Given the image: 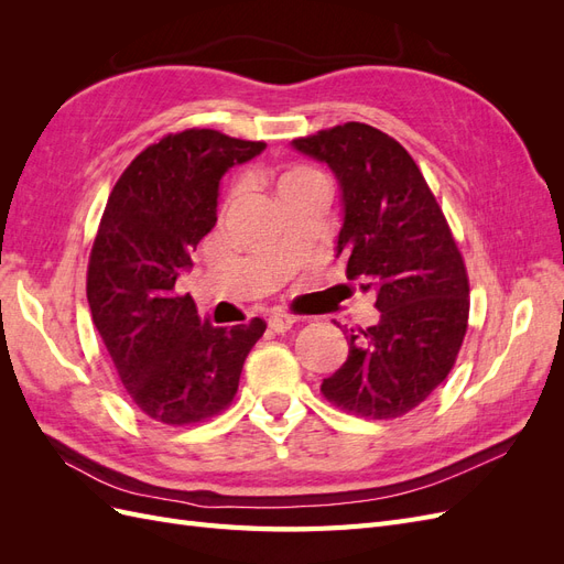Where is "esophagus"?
<instances>
[{"mask_svg": "<svg viewBox=\"0 0 564 564\" xmlns=\"http://www.w3.org/2000/svg\"><path fill=\"white\" fill-rule=\"evenodd\" d=\"M294 317L292 315H286V313H275V315H270L268 317V329L270 332H275V334H284V332H289L294 327Z\"/></svg>", "mask_w": 564, "mask_h": 564, "instance_id": "1", "label": "esophagus"}]
</instances>
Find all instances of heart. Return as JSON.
I'll use <instances>...</instances> for the list:
<instances>
[{"mask_svg": "<svg viewBox=\"0 0 564 564\" xmlns=\"http://www.w3.org/2000/svg\"><path fill=\"white\" fill-rule=\"evenodd\" d=\"M272 193H275L280 207H284V204H292L305 197L329 195V185H327V178H324L317 169L294 164L272 176Z\"/></svg>", "mask_w": 564, "mask_h": 564, "instance_id": "obj_1", "label": "heart"}]
</instances>
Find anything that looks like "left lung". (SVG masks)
Here are the masks:
<instances>
[{"mask_svg": "<svg viewBox=\"0 0 564 564\" xmlns=\"http://www.w3.org/2000/svg\"><path fill=\"white\" fill-rule=\"evenodd\" d=\"M292 148L332 169L344 207L336 256L381 313L348 336V360L322 381L324 398L357 416H404L447 379L464 344V259L421 169L388 133L348 122Z\"/></svg>", "mask_w": 564, "mask_h": 564, "instance_id": "1", "label": "left lung"}]
</instances>
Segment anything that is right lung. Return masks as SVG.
Here are the masks:
<instances>
[{
	"label": "right lung",
	"instance_id": "obj_1",
	"mask_svg": "<svg viewBox=\"0 0 564 564\" xmlns=\"http://www.w3.org/2000/svg\"><path fill=\"white\" fill-rule=\"evenodd\" d=\"M265 143L187 129L148 145L115 183L96 235L87 299L131 402L150 419L187 425L226 409L263 319L202 322L176 280L216 226L220 178Z\"/></svg>",
	"mask_w": 564,
	"mask_h": 564
}]
</instances>
